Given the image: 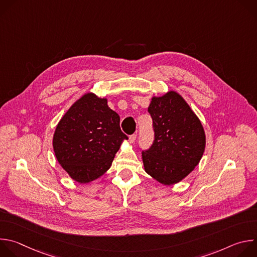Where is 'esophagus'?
<instances>
[{"mask_svg": "<svg viewBox=\"0 0 257 257\" xmlns=\"http://www.w3.org/2000/svg\"><path fill=\"white\" fill-rule=\"evenodd\" d=\"M136 137H137V135H136V134H132V135H130V136H129V141H130V143H133V142L136 140Z\"/></svg>", "mask_w": 257, "mask_h": 257, "instance_id": "1", "label": "esophagus"}]
</instances>
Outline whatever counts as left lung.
I'll return each mask as SVG.
<instances>
[{
	"label": "left lung",
	"instance_id": "obj_1",
	"mask_svg": "<svg viewBox=\"0 0 257 257\" xmlns=\"http://www.w3.org/2000/svg\"><path fill=\"white\" fill-rule=\"evenodd\" d=\"M155 139L142 151L144 170L162 184L184 179L198 165L205 148L203 127L180 94L153 97L149 106Z\"/></svg>",
	"mask_w": 257,
	"mask_h": 257
}]
</instances>
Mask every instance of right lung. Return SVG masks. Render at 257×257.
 I'll return each instance as SVG.
<instances>
[{"mask_svg": "<svg viewBox=\"0 0 257 257\" xmlns=\"http://www.w3.org/2000/svg\"><path fill=\"white\" fill-rule=\"evenodd\" d=\"M124 139L120 117L105 98L86 93L59 122L53 139L56 158L72 179L87 183L112 165Z\"/></svg>", "mask_w": 257, "mask_h": 257, "instance_id": "add662e5", "label": "right lung"}]
</instances>
